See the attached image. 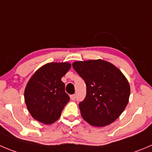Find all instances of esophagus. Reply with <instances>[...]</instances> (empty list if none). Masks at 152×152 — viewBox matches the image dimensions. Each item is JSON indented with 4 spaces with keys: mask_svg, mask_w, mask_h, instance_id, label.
Wrapping results in <instances>:
<instances>
[{
    "mask_svg": "<svg viewBox=\"0 0 152 152\" xmlns=\"http://www.w3.org/2000/svg\"><path fill=\"white\" fill-rule=\"evenodd\" d=\"M76 94H73V95L70 96V99H71L72 100H75V99H76Z\"/></svg>",
    "mask_w": 152,
    "mask_h": 152,
    "instance_id": "esophagus-1",
    "label": "esophagus"
}]
</instances>
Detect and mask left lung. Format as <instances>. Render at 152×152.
<instances>
[{
	"label": "left lung",
	"mask_w": 152,
	"mask_h": 152,
	"mask_svg": "<svg viewBox=\"0 0 152 152\" xmlns=\"http://www.w3.org/2000/svg\"><path fill=\"white\" fill-rule=\"evenodd\" d=\"M73 67L84 79L86 96L79 102L84 120L102 127L115 121L129 102L130 85L117 67L102 59L76 61Z\"/></svg>",
	"instance_id": "left-lung-1"
}]
</instances>
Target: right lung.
Returning <instances> with one entry per match:
<instances>
[{"instance_id": "add662e5", "label": "right lung", "mask_w": 152, "mask_h": 152, "mask_svg": "<svg viewBox=\"0 0 152 152\" xmlns=\"http://www.w3.org/2000/svg\"><path fill=\"white\" fill-rule=\"evenodd\" d=\"M70 67L67 62L49 63L40 67L28 82L24 91L25 103L37 121L49 125L59 119L70 101L61 79Z\"/></svg>"}]
</instances>
